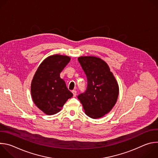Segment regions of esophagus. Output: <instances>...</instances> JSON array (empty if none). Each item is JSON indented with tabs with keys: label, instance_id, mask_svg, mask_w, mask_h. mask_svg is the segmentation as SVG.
Here are the masks:
<instances>
[{
	"label": "esophagus",
	"instance_id": "obj_1",
	"mask_svg": "<svg viewBox=\"0 0 158 158\" xmlns=\"http://www.w3.org/2000/svg\"><path fill=\"white\" fill-rule=\"evenodd\" d=\"M72 93H73V96H74V97H76V94H77V91H76V90H73V91H72Z\"/></svg>",
	"mask_w": 158,
	"mask_h": 158
}]
</instances>
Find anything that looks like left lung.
Listing matches in <instances>:
<instances>
[{
	"label": "left lung",
	"mask_w": 158,
	"mask_h": 158,
	"mask_svg": "<svg viewBox=\"0 0 158 158\" xmlns=\"http://www.w3.org/2000/svg\"><path fill=\"white\" fill-rule=\"evenodd\" d=\"M78 60L86 75L87 86L77 98L89 117L101 118L115 105L119 94L118 84L107 63L101 59L84 56Z\"/></svg>",
	"instance_id": "8db88e82"
}]
</instances>
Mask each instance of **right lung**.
Returning <instances> with one entry per match:
<instances>
[{
    "instance_id": "1",
    "label": "right lung",
    "mask_w": 158,
    "mask_h": 158,
    "mask_svg": "<svg viewBox=\"0 0 158 158\" xmlns=\"http://www.w3.org/2000/svg\"><path fill=\"white\" fill-rule=\"evenodd\" d=\"M70 60L66 56H49L40 64L33 77L31 90L33 101L46 114L57 113L73 96L60 77V73Z\"/></svg>"
}]
</instances>
